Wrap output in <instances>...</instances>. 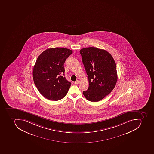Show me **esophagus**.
I'll use <instances>...</instances> for the list:
<instances>
[{
    "mask_svg": "<svg viewBox=\"0 0 154 154\" xmlns=\"http://www.w3.org/2000/svg\"><path fill=\"white\" fill-rule=\"evenodd\" d=\"M79 82H80L79 80H77V81L74 82V83H75V85H78V84H79Z\"/></svg>",
    "mask_w": 154,
    "mask_h": 154,
    "instance_id": "obj_1",
    "label": "esophagus"
}]
</instances>
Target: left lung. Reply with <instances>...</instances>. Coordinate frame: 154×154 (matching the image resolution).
Masks as SVG:
<instances>
[{"mask_svg": "<svg viewBox=\"0 0 154 154\" xmlns=\"http://www.w3.org/2000/svg\"><path fill=\"white\" fill-rule=\"evenodd\" d=\"M80 52L89 83L83 95L91 102L101 101L116 86L118 78L116 62L109 52L97 48H83Z\"/></svg>", "mask_w": 154, "mask_h": 154, "instance_id": "1", "label": "left lung"}]
</instances>
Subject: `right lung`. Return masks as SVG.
I'll use <instances>...</instances> for the list:
<instances>
[{
	"instance_id": "1",
	"label": "right lung",
	"mask_w": 154,
	"mask_h": 154,
	"mask_svg": "<svg viewBox=\"0 0 154 154\" xmlns=\"http://www.w3.org/2000/svg\"><path fill=\"white\" fill-rule=\"evenodd\" d=\"M72 53L63 48L47 49L37 58L33 70L34 82L47 99L58 101L67 94L71 83L64 76V63Z\"/></svg>"
}]
</instances>
